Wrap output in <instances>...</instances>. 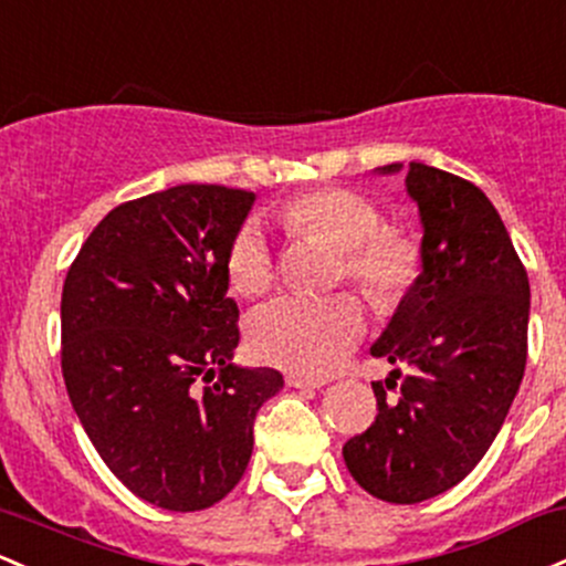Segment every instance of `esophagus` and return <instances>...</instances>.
<instances>
[{
	"instance_id": "esophagus-1",
	"label": "esophagus",
	"mask_w": 566,
	"mask_h": 566,
	"mask_svg": "<svg viewBox=\"0 0 566 566\" xmlns=\"http://www.w3.org/2000/svg\"><path fill=\"white\" fill-rule=\"evenodd\" d=\"M287 387H295V389H319V387H325V381H319V378H312V376L290 374L287 376Z\"/></svg>"
}]
</instances>
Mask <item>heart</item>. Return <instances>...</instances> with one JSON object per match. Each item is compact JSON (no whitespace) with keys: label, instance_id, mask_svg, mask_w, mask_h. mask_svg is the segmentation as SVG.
Segmentation results:
<instances>
[{"label":"heart","instance_id":"obj_1","mask_svg":"<svg viewBox=\"0 0 566 566\" xmlns=\"http://www.w3.org/2000/svg\"><path fill=\"white\" fill-rule=\"evenodd\" d=\"M290 231L325 241L340 252L338 279H349L376 308H392L413 287L421 247L406 228L384 226L381 209L368 196L346 188H322L297 196L282 209ZM228 279L241 295H260L273 282L269 235L258 220L233 233L226 254ZM365 333L363 306L354 295H287L258 308L247 325L252 352L263 363L295 374L325 376L338 368Z\"/></svg>","mask_w":566,"mask_h":566}]
</instances>
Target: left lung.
<instances>
[{
    "label": "left lung",
    "instance_id": "left-lung-1",
    "mask_svg": "<svg viewBox=\"0 0 566 566\" xmlns=\"http://www.w3.org/2000/svg\"><path fill=\"white\" fill-rule=\"evenodd\" d=\"M406 190L424 228L421 273L370 346L395 365L374 381L376 421L344 446L354 481L395 505L443 494L481 462L524 378L530 327L526 269L483 190L424 164L408 166Z\"/></svg>",
    "mask_w": 566,
    "mask_h": 566
}]
</instances>
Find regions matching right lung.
<instances>
[{
    "instance_id": "add662e5",
    "label": "right lung",
    "mask_w": 566,
    "mask_h": 566,
    "mask_svg": "<svg viewBox=\"0 0 566 566\" xmlns=\"http://www.w3.org/2000/svg\"><path fill=\"white\" fill-rule=\"evenodd\" d=\"M254 192L177 185L93 228L61 293V370L80 424L123 486L203 511L244 475L260 406L284 387L239 368L226 254Z\"/></svg>"
}]
</instances>
